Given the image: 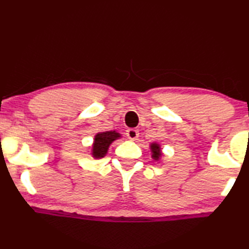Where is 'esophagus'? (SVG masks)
<instances>
[{
    "label": "esophagus",
    "mask_w": 249,
    "mask_h": 249,
    "mask_svg": "<svg viewBox=\"0 0 249 249\" xmlns=\"http://www.w3.org/2000/svg\"><path fill=\"white\" fill-rule=\"evenodd\" d=\"M126 136H127V138L130 141H136L138 136H140V132H138L137 129L130 128L126 130Z\"/></svg>",
    "instance_id": "obj_1"
}]
</instances>
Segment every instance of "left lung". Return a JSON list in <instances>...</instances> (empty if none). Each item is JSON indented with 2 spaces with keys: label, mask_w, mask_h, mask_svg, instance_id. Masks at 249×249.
<instances>
[{
  "label": "left lung",
  "mask_w": 249,
  "mask_h": 249,
  "mask_svg": "<svg viewBox=\"0 0 249 249\" xmlns=\"http://www.w3.org/2000/svg\"><path fill=\"white\" fill-rule=\"evenodd\" d=\"M150 149H151V153H153V155H151V157H153L155 160H159L160 157H161V148H160L159 144H157V142H151L150 144Z\"/></svg>",
  "instance_id": "8db88e82"
}]
</instances>
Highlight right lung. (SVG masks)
<instances>
[{
  "mask_svg": "<svg viewBox=\"0 0 249 249\" xmlns=\"http://www.w3.org/2000/svg\"><path fill=\"white\" fill-rule=\"evenodd\" d=\"M119 138H121V134L116 133L115 130L96 134L94 136L93 145H92V156H93V158H103L107 154L109 145L114 141L119 140Z\"/></svg>",
  "mask_w": 249,
  "mask_h": 249,
  "instance_id": "right-lung-1",
  "label": "right lung"
}]
</instances>
